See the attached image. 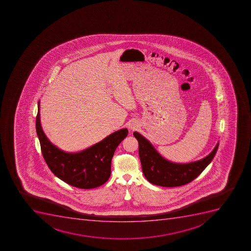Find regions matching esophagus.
I'll return each mask as SVG.
<instances>
[{
	"label": "esophagus",
	"mask_w": 251,
	"mask_h": 251,
	"mask_svg": "<svg viewBox=\"0 0 251 251\" xmlns=\"http://www.w3.org/2000/svg\"><path fill=\"white\" fill-rule=\"evenodd\" d=\"M137 128V123L136 122H132L129 126V129L131 130H134Z\"/></svg>",
	"instance_id": "obj_1"
}]
</instances>
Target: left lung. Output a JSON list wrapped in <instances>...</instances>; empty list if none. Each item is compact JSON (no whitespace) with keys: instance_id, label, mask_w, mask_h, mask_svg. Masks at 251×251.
Here are the masks:
<instances>
[{"instance_id":"obj_1","label":"left lung","mask_w":251,"mask_h":251,"mask_svg":"<svg viewBox=\"0 0 251 251\" xmlns=\"http://www.w3.org/2000/svg\"><path fill=\"white\" fill-rule=\"evenodd\" d=\"M133 136L138 141V153L146 178L153 185L164 187L181 186L196 178L214 159L219 144L203 159L190 163H175L165 159L139 133L134 132Z\"/></svg>"}]
</instances>
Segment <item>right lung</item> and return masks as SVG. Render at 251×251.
I'll list each match as a JSON object with an SVG mask.
<instances>
[{
    "mask_svg": "<svg viewBox=\"0 0 251 251\" xmlns=\"http://www.w3.org/2000/svg\"><path fill=\"white\" fill-rule=\"evenodd\" d=\"M36 131L44 159L55 176L80 189H94L105 183L111 175V160L116 149L128 134V129L116 131L84 151L68 153L52 144L40 122V101Z\"/></svg>",
    "mask_w": 251,
    "mask_h": 251,
    "instance_id": "obj_1",
    "label": "right lung"
}]
</instances>
